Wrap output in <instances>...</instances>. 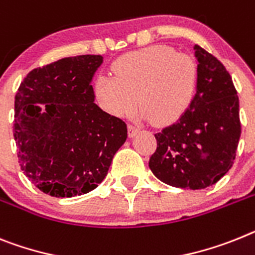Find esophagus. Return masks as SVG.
<instances>
[{
    "label": "esophagus",
    "mask_w": 255,
    "mask_h": 255,
    "mask_svg": "<svg viewBox=\"0 0 255 255\" xmlns=\"http://www.w3.org/2000/svg\"><path fill=\"white\" fill-rule=\"evenodd\" d=\"M139 128L138 126H135V125H131V124H130L129 126H128V131H129V136L130 138H132V136H135L136 134H138L139 132Z\"/></svg>",
    "instance_id": "34e87169"
}]
</instances>
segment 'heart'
Segmentation results:
<instances>
[{
  "instance_id": "1",
  "label": "heart",
  "mask_w": 255,
  "mask_h": 255,
  "mask_svg": "<svg viewBox=\"0 0 255 255\" xmlns=\"http://www.w3.org/2000/svg\"><path fill=\"white\" fill-rule=\"evenodd\" d=\"M113 75H99L94 94L106 112L140 116L156 125L177 123L195 98L199 71L195 60L165 45H153L125 54L112 64Z\"/></svg>"
}]
</instances>
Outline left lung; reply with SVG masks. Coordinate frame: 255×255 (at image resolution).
Listing matches in <instances>:
<instances>
[{
    "mask_svg": "<svg viewBox=\"0 0 255 255\" xmlns=\"http://www.w3.org/2000/svg\"><path fill=\"white\" fill-rule=\"evenodd\" d=\"M199 84L183 116L154 134L149 169L161 182L184 190L213 186L234 165L241 135L239 97L226 67L199 45Z\"/></svg>",
    "mask_w": 255,
    "mask_h": 255,
    "instance_id": "8db88e82",
    "label": "left lung"
}]
</instances>
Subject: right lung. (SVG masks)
<instances>
[{
    "label": "right lung",
    "mask_w": 255,
    "mask_h": 255,
    "mask_svg": "<svg viewBox=\"0 0 255 255\" xmlns=\"http://www.w3.org/2000/svg\"><path fill=\"white\" fill-rule=\"evenodd\" d=\"M102 55H78L34 68L15 95L14 139L20 169L43 193L75 197L106 178L128 138L126 124L94 103L91 80ZM37 104H45L40 112Z\"/></svg>",
    "instance_id": "obj_1"
}]
</instances>
